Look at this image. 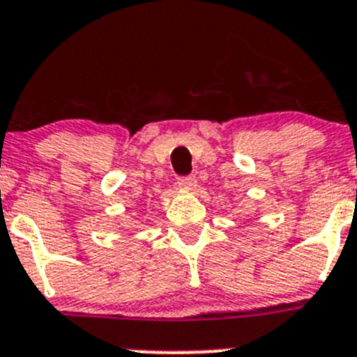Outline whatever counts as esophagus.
<instances>
[{
  "mask_svg": "<svg viewBox=\"0 0 357 357\" xmlns=\"http://www.w3.org/2000/svg\"><path fill=\"white\" fill-rule=\"evenodd\" d=\"M179 188L183 190H193L197 186V178L195 176H185V178H181L178 181Z\"/></svg>",
  "mask_w": 357,
  "mask_h": 357,
  "instance_id": "esophagus-1",
  "label": "esophagus"
}]
</instances>
